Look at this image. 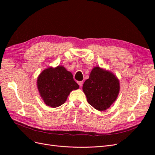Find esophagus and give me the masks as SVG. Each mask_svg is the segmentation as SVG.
Listing matches in <instances>:
<instances>
[{"label":"esophagus","instance_id":"1","mask_svg":"<svg viewBox=\"0 0 155 155\" xmlns=\"http://www.w3.org/2000/svg\"><path fill=\"white\" fill-rule=\"evenodd\" d=\"M78 85H79V86L81 87V86H82V85H83V81H78Z\"/></svg>","mask_w":155,"mask_h":155}]
</instances>
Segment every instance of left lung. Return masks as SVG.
<instances>
[{"label":"left lung","mask_w":155,"mask_h":155,"mask_svg":"<svg viewBox=\"0 0 155 155\" xmlns=\"http://www.w3.org/2000/svg\"><path fill=\"white\" fill-rule=\"evenodd\" d=\"M89 104L98 110H105L116 100L120 83L113 74L94 67L83 85Z\"/></svg>","instance_id":"1"}]
</instances>
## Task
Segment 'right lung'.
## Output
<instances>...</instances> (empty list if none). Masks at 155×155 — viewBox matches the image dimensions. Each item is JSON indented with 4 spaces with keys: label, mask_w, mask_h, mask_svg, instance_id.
Instances as JSON below:
<instances>
[{
    "label": "right lung",
    "mask_w": 155,
    "mask_h": 155,
    "mask_svg": "<svg viewBox=\"0 0 155 155\" xmlns=\"http://www.w3.org/2000/svg\"><path fill=\"white\" fill-rule=\"evenodd\" d=\"M37 87L45 104L58 107L66 101L70 92L79 88L73 76L63 67L48 68L37 79Z\"/></svg>",
    "instance_id": "right-lung-1"
}]
</instances>
